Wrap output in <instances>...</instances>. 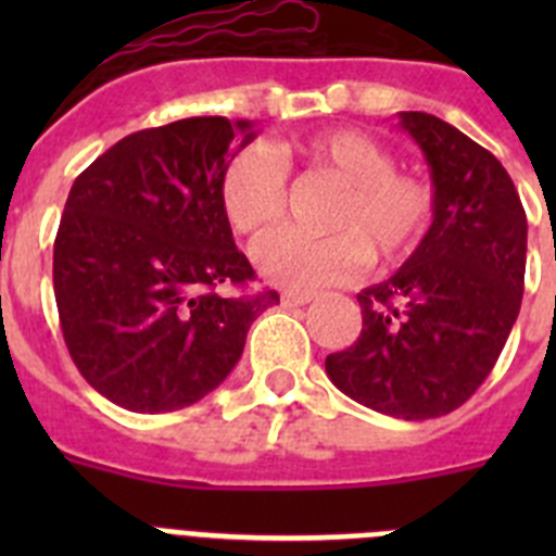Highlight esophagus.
Here are the masks:
<instances>
[{"label": "esophagus", "mask_w": 556, "mask_h": 556, "mask_svg": "<svg viewBox=\"0 0 556 556\" xmlns=\"http://www.w3.org/2000/svg\"><path fill=\"white\" fill-rule=\"evenodd\" d=\"M314 301L312 292H283L281 303L287 308H298V306H306V303Z\"/></svg>", "instance_id": "1"}]
</instances>
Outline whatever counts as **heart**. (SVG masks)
<instances>
[{"label": "heart", "instance_id": "heart-1", "mask_svg": "<svg viewBox=\"0 0 556 556\" xmlns=\"http://www.w3.org/2000/svg\"><path fill=\"white\" fill-rule=\"evenodd\" d=\"M292 166L342 186L323 223L333 233L267 236L255 248L267 281L298 292L351 281L367 264V253L378 264L401 262L424 239L434 211L431 186L397 172L390 150L358 130H323L236 152L219 180L223 214L236 233L255 239L283 217Z\"/></svg>", "mask_w": 556, "mask_h": 556}]
</instances>
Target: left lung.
Segmentation results:
<instances>
[{
    "mask_svg": "<svg viewBox=\"0 0 556 556\" xmlns=\"http://www.w3.org/2000/svg\"><path fill=\"white\" fill-rule=\"evenodd\" d=\"M397 125L424 150L431 225L387 281L356 294L362 333L326 358L337 390L401 420L459 409L493 370L520 312L527 214L493 152L431 113Z\"/></svg>",
    "mask_w": 556,
    "mask_h": 556,
    "instance_id": "obj_1",
    "label": "left lung"
}]
</instances>
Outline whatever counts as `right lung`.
I'll return each instance as SVG.
<instances>
[{"instance_id":"right-lung-1","label":"right lung","mask_w":556,"mask_h":556,"mask_svg":"<svg viewBox=\"0 0 556 556\" xmlns=\"http://www.w3.org/2000/svg\"><path fill=\"white\" fill-rule=\"evenodd\" d=\"M253 139V122L225 116L130 132L68 191L52 258L63 339L116 406L152 415L198 404L278 303V292H217L253 278L219 203L225 166Z\"/></svg>"}]
</instances>
